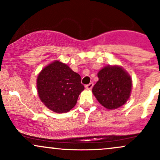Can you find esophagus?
Instances as JSON below:
<instances>
[{"label": "esophagus", "mask_w": 160, "mask_h": 160, "mask_svg": "<svg viewBox=\"0 0 160 160\" xmlns=\"http://www.w3.org/2000/svg\"><path fill=\"white\" fill-rule=\"evenodd\" d=\"M92 86H93V82H90V83L86 85L85 87L86 89H89V90H90V89H92Z\"/></svg>", "instance_id": "obj_1"}]
</instances>
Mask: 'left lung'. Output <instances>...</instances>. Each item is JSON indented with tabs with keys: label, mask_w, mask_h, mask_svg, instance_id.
I'll return each instance as SVG.
<instances>
[{
	"label": "left lung",
	"mask_w": 160,
	"mask_h": 160,
	"mask_svg": "<svg viewBox=\"0 0 160 160\" xmlns=\"http://www.w3.org/2000/svg\"><path fill=\"white\" fill-rule=\"evenodd\" d=\"M98 80L92 88L98 102L108 110L126 104L131 95L132 81L127 71L120 65H108L98 73Z\"/></svg>",
	"instance_id": "obj_1"
}]
</instances>
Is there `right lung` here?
<instances>
[{
	"mask_svg": "<svg viewBox=\"0 0 160 160\" xmlns=\"http://www.w3.org/2000/svg\"><path fill=\"white\" fill-rule=\"evenodd\" d=\"M37 88L43 104L58 113L71 111L84 89L80 75L58 60L41 70L37 78Z\"/></svg>",
	"mask_w": 160,
	"mask_h": 160,
	"instance_id": "obj_1",
	"label": "right lung"
}]
</instances>
